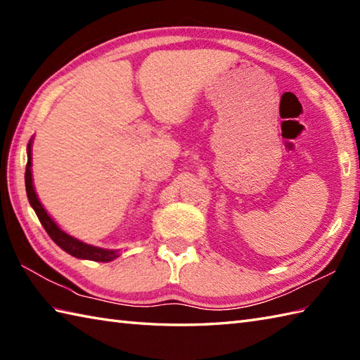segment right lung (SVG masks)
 I'll return each mask as SVG.
<instances>
[{
  "mask_svg": "<svg viewBox=\"0 0 360 360\" xmlns=\"http://www.w3.org/2000/svg\"><path fill=\"white\" fill-rule=\"evenodd\" d=\"M30 147H32V141H29L27 143V164H26V173H25V181H26V193H27V200L29 204L32 205V209L35 210L38 219H40L41 226L44 227V231L48 232L51 236V240L57 244L58 248H62L68 254L75 257V258H82V259H93V262H102V263H108L111 259L119 257L117 250H110V249H102V248H96L91 246V244L83 243L74 236L68 235L60 229L56 221H53L48 212L44 210L41 205L40 200L35 193L34 188V182H32V156H30Z\"/></svg>",
  "mask_w": 360,
  "mask_h": 360,
  "instance_id": "add662e5",
  "label": "right lung"
}]
</instances>
